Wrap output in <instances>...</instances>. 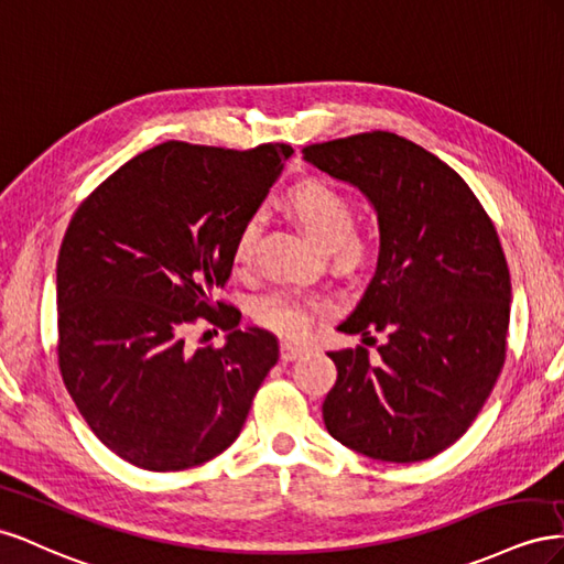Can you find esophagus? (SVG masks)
<instances>
[{
  "mask_svg": "<svg viewBox=\"0 0 564 564\" xmlns=\"http://www.w3.org/2000/svg\"><path fill=\"white\" fill-rule=\"evenodd\" d=\"M304 351H307V347H304V345L283 343V345H281V359H283V361H295L297 357H302Z\"/></svg>",
  "mask_w": 564,
  "mask_h": 564,
  "instance_id": "esophagus-1",
  "label": "esophagus"
}]
</instances>
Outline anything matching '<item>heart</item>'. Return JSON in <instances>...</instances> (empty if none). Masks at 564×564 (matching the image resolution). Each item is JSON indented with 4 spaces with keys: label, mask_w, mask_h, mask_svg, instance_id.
I'll return each instance as SVG.
<instances>
[{
    "label": "heart",
    "mask_w": 564,
    "mask_h": 564,
    "mask_svg": "<svg viewBox=\"0 0 564 564\" xmlns=\"http://www.w3.org/2000/svg\"><path fill=\"white\" fill-rule=\"evenodd\" d=\"M288 210L300 219L302 227L321 246L333 252L337 262L354 264L361 260L364 243L351 234L354 224H357V213H354V205L343 191L318 182L302 184L288 196ZM257 234H260V217L250 215L238 227L231 246V262L236 269H246L252 262ZM326 307L328 302L324 297L295 291V288H279L254 304V318L273 333L300 337L310 328L312 318L326 312Z\"/></svg>",
    "instance_id": "heart-1"
}]
</instances>
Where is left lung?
I'll return each mask as SVG.
<instances>
[{
    "instance_id": "1",
    "label": "left lung",
    "mask_w": 564,
    "mask_h": 564,
    "mask_svg": "<svg viewBox=\"0 0 564 564\" xmlns=\"http://www.w3.org/2000/svg\"><path fill=\"white\" fill-rule=\"evenodd\" d=\"M304 160L373 205L380 254L337 330L384 335L328 351L337 380L324 423L347 448L384 463L437 456L473 425L506 361L510 273L470 186L437 155L392 132L312 143Z\"/></svg>"
}]
</instances>
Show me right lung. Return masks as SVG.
<instances>
[{"instance_id": "add662e5", "label": "right lung", "mask_w": 564, "mask_h": 564, "mask_svg": "<svg viewBox=\"0 0 564 564\" xmlns=\"http://www.w3.org/2000/svg\"><path fill=\"white\" fill-rule=\"evenodd\" d=\"M291 153L165 141L112 172L68 224L56 262L58 368L91 432L137 468L172 473L219 456L279 361L276 335L240 328V312L213 293L231 276L238 227ZM198 317L230 333L224 348L187 340Z\"/></svg>"}]
</instances>
